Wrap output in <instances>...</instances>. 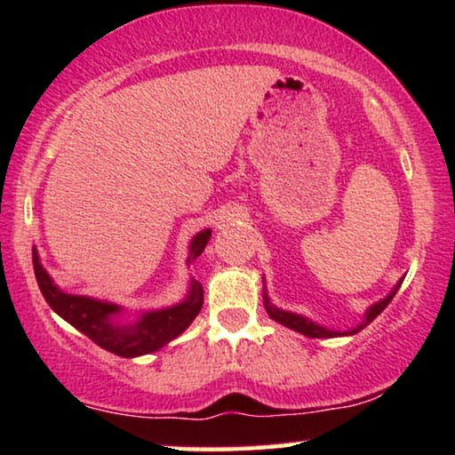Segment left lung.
I'll return each mask as SVG.
<instances>
[{
    "mask_svg": "<svg viewBox=\"0 0 455 455\" xmlns=\"http://www.w3.org/2000/svg\"><path fill=\"white\" fill-rule=\"evenodd\" d=\"M263 282H265V279H263ZM400 285H402V279L395 283V288L391 290L389 294L383 298V300L371 304V307L366 308L364 319H363V323H360V325L347 329V331H335V329L323 327V325H319V323H315L313 319H307V316H302V315H298V313H291V310L277 308L275 304H273V302L269 300V296H267V291L263 294V302H265L267 315H269L273 321H277L279 325H283V327H288V329H294V331L307 335V338H319V339H325V338H344V335L358 333L360 329H364L366 325H369V323L375 321L377 316L383 313V308L387 307V304L391 302V298L395 296V291L400 290Z\"/></svg>",
    "mask_w": 455,
    "mask_h": 455,
    "instance_id": "obj_1",
    "label": "left lung"
}]
</instances>
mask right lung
Instances as JSON below:
<instances>
[{
	"label": "right lung",
	"instance_id": "1",
	"mask_svg": "<svg viewBox=\"0 0 455 455\" xmlns=\"http://www.w3.org/2000/svg\"><path fill=\"white\" fill-rule=\"evenodd\" d=\"M209 238L211 229L207 228L190 240L186 263L190 265L192 260L201 257ZM33 267L36 283L53 313H58L61 319L76 327L80 333H84L103 350L117 354L122 358L145 356V354L161 350L178 335H182L203 308V285L192 277L184 300L167 308L139 313L134 323H122L120 316L124 315V308L120 304L91 296L68 294L61 290L41 265L36 248H33Z\"/></svg>",
	"mask_w": 455,
	"mask_h": 455
}]
</instances>
